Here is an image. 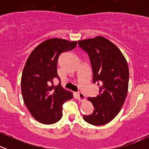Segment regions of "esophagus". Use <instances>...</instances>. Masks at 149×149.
Returning a JSON list of instances; mask_svg holds the SVG:
<instances>
[{"instance_id": "34e87169", "label": "esophagus", "mask_w": 149, "mask_h": 149, "mask_svg": "<svg viewBox=\"0 0 149 149\" xmlns=\"http://www.w3.org/2000/svg\"><path fill=\"white\" fill-rule=\"evenodd\" d=\"M76 96H77V98L79 101L82 102V101H84V100H86L85 95H84V94H82V93H80V92L77 93V94H76Z\"/></svg>"}]
</instances>
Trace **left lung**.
Returning a JSON list of instances; mask_svg holds the SVG:
<instances>
[{
  "label": "left lung",
  "instance_id": "8db88e82",
  "mask_svg": "<svg viewBox=\"0 0 149 149\" xmlns=\"http://www.w3.org/2000/svg\"><path fill=\"white\" fill-rule=\"evenodd\" d=\"M78 43L89 57L93 82L100 86L98 95L88 98L94 108L93 113L83 118L89 124L103 125L117 116L125 100L129 81L127 61L118 47L101 36Z\"/></svg>",
  "mask_w": 149,
  "mask_h": 149
}]
</instances>
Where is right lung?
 I'll return each instance as SVG.
<instances>
[{
  "mask_svg": "<svg viewBox=\"0 0 149 149\" xmlns=\"http://www.w3.org/2000/svg\"><path fill=\"white\" fill-rule=\"evenodd\" d=\"M76 41L59 38L47 40L29 56L22 72V93L24 102L33 118L43 124H53L62 118L63 104L73 94L61 86H55L58 58L62 52L74 49ZM60 80V79H59Z\"/></svg>",
  "mask_w": 149,
  "mask_h": 149,
  "instance_id": "add662e5",
  "label": "right lung"
}]
</instances>
